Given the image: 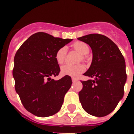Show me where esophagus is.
<instances>
[{
    "label": "esophagus",
    "instance_id": "34e87169",
    "mask_svg": "<svg viewBox=\"0 0 134 134\" xmlns=\"http://www.w3.org/2000/svg\"><path fill=\"white\" fill-rule=\"evenodd\" d=\"M72 82H77V81H78V80H77V79H74V78H72Z\"/></svg>",
    "mask_w": 134,
    "mask_h": 134
}]
</instances>
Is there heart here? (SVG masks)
I'll list each match as a JSON object with an SVG mask.
<instances>
[{
	"label": "heart",
	"mask_w": 134,
	"mask_h": 134,
	"mask_svg": "<svg viewBox=\"0 0 134 134\" xmlns=\"http://www.w3.org/2000/svg\"><path fill=\"white\" fill-rule=\"evenodd\" d=\"M72 47L75 50L80 53L81 55V58L82 60H85V55L88 54L89 52V46L86 43H84L82 41H76L73 43ZM67 49L66 47H62L60 48L55 53V60L59 64H62L64 63L65 58H66ZM85 71V67L82 64L78 65H70L65 64L61 68V72L63 75L70 76L72 77L76 78L83 73Z\"/></svg>",
	"instance_id": "1"
}]
</instances>
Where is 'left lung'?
I'll return each mask as SVG.
<instances>
[{
  "instance_id": "left-lung-1",
  "label": "left lung",
  "mask_w": 134,
  "mask_h": 134,
  "mask_svg": "<svg viewBox=\"0 0 134 134\" xmlns=\"http://www.w3.org/2000/svg\"><path fill=\"white\" fill-rule=\"evenodd\" d=\"M78 40L87 43L93 52L91 66L84 74L93 79L81 81L80 103L88 114L104 117L115 109L124 97L127 80L125 59L117 45L105 35L89 34Z\"/></svg>"
}]
</instances>
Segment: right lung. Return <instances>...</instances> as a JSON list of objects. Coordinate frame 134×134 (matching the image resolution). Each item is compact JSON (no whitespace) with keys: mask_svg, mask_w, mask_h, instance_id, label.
Returning <instances> with one entry per match:
<instances>
[{"mask_svg":"<svg viewBox=\"0 0 134 134\" xmlns=\"http://www.w3.org/2000/svg\"><path fill=\"white\" fill-rule=\"evenodd\" d=\"M72 41L38 32L31 35L16 52L13 70L15 91L25 108L32 114L46 118L61 109L72 79L69 76L58 80L52 77L60 71L55 53Z\"/></svg>","mask_w":134,"mask_h":134,"instance_id":"right-lung-1","label":"right lung"}]
</instances>
